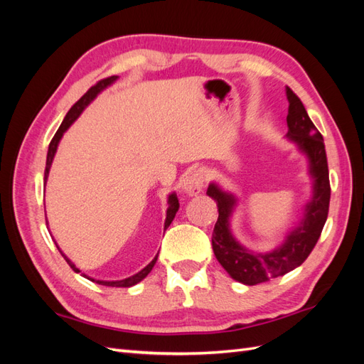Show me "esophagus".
Masks as SVG:
<instances>
[{
    "instance_id": "34e87169",
    "label": "esophagus",
    "mask_w": 364,
    "mask_h": 364,
    "mask_svg": "<svg viewBox=\"0 0 364 364\" xmlns=\"http://www.w3.org/2000/svg\"><path fill=\"white\" fill-rule=\"evenodd\" d=\"M205 170L203 168H197V170H193V171H188L186 173L183 178H182V190L185 193H188L190 196H197L205 185Z\"/></svg>"
}]
</instances>
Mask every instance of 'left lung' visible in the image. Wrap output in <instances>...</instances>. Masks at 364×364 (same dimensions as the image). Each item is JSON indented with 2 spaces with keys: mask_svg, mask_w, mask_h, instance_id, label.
Listing matches in <instances>:
<instances>
[{
  "mask_svg": "<svg viewBox=\"0 0 364 364\" xmlns=\"http://www.w3.org/2000/svg\"><path fill=\"white\" fill-rule=\"evenodd\" d=\"M289 100L287 126L289 141L294 142L308 159V173L313 179L311 200L305 205L304 217L285 237L284 243L272 252L258 253L246 249L232 235L230 217L238 199L220 188L215 182L208 186L206 194L217 202L218 218L213 232V250L217 261L229 273V277L245 284L257 285L299 267L314 249L325 226L331 186H329L326 151L323 136L308 117L305 107L290 87H285Z\"/></svg>",
  "mask_w": 364,
  "mask_h": 364,
  "instance_id": "8db88e82",
  "label": "left lung"
}]
</instances>
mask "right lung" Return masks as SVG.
Masks as SVG:
<instances>
[{
  "label": "right lung",
  "mask_w": 364,
  "mask_h": 364,
  "mask_svg": "<svg viewBox=\"0 0 364 364\" xmlns=\"http://www.w3.org/2000/svg\"><path fill=\"white\" fill-rule=\"evenodd\" d=\"M117 79H118V75H112V77H107V79H103V80L98 82L97 85H94V86L91 87V90L87 91V92L80 98V100L77 102V103L70 109V112L67 114V117L63 118L60 127L58 129L56 135L53 136V139H51V142H50V147H48L47 165H46V182H47V179H48V173H50V168H51V162H53V159H54V155H56L58 146H59V142H60V139H62L65 132H67V130L70 129V126L74 123V121H75L77 118H79V115L85 111V107H86L87 105H90V103L94 100V98H95L98 94H100L103 90H106L107 86H111ZM178 209H179L178 196H176V193H171V194L168 196V208H167V217H165V223H164V230L170 226V223L173 222V218H174L176 213H178ZM54 243H56V241H54ZM56 246H58V245H56ZM58 249H59V246H58ZM59 252L62 253V257L65 258V261H67V262L70 264V267H71L75 273H80V270L74 266V262H73L71 259H68L67 255H65V253H63L60 249H59ZM156 259H158V255H156L155 258H153L151 262H149L147 266H146L144 269H142L141 272L135 273L134 277H129V278L121 279V281H100V279H94V278L86 277L85 273H82V274H83L85 278L90 279V281L97 282V284H100V285H106V287H132V285H135V284L141 282L142 279H144V278L147 277V274L151 272L153 266H155V264H156Z\"/></svg>",
  "instance_id": "obj_1"
}]
</instances>
